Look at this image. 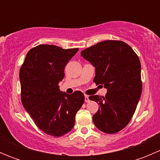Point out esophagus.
<instances>
[{
  "label": "esophagus",
  "mask_w": 160,
  "mask_h": 160,
  "mask_svg": "<svg viewBox=\"0 0 160 160\" xmlns=\"http://www.w3.org/2000/svg\"><path fill=\"white\" fill-rule=\"evenodd\" d=\"M85 102H89L90 99H89V96L88 95H85Z\"/></svg>",
  "instance_id": "esophagus-1"
}]
</instances>
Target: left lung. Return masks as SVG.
<instances>
[{
    "label": "left lung",
    "mask_w": 160,
    "mask_h": 160,
    "mask_svg": "<svg viewBox=\"0 0 160 160\" xmlns=\"http://www.w3.org/2000/svg\"><path fill=\"white\" fill-rule=\"evenodd\" d=\"M81 56L95 67L93 82L108 90L105 97H89L100 106L93 115V123L101 132L116 133L129 123L141 97L138 56L127 43L117 40L90 46L81 52Z\"/></svg>",
    "instance_id": "obj_1"
}]
</instances>
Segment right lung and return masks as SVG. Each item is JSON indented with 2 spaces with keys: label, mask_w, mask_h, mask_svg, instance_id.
Wrapping results in <instances>:
<instances>
[{
  "label": "right lung",
  "mask_w": 160,
  "mask_h": 160,
  "mask_svg": "<svg viewBox=\"0 0 160 160\" xmlns=\"http://www.w3.org/2000/svg\"><path fill=\"white\" fill-rule=\"evenodd\" d=\"M78 50L39 45L28 51L21 67L22 104L36 126L52 136H62L72 130L76 114L84 102L81 91L68 94L59 86L66 65Z\"/></svg>",
  "instance_id": "add662e5"
}]
</instances>
